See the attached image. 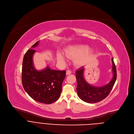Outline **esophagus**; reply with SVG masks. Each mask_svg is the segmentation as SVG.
Wrapping results in <instances>:
<instances>
[{
    "instance_id": "34e87169",
    "label": "esophagus",
    "mask_w": 134,
    "mask_h": 134,
    "mask_svg": "<svg viewBox=\"0 0 134 134\" xmlns=\"http://www.w3.org/2000/svg\"><path fill=\"white\" fill-rule=\"evenodd\" d=\"M71 74V71L69 70H67L66 71V75H70Z\"/></svg>"
}]
</instances>
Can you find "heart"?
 Returning a JSON list of instances; mask_svg holds the SVG:
<instances>
[{
    "label": "heart",
    "instance_id": "obj_1",
    "mask_svg": "<svg viewBox=\"0 0 134 134\" xmlns=\"http://www.w3.org/2000/svg\"><path fill=\"white\" fill-rule=\"evenodd\" d=\"M65 55L70 59H74V63L77 66H82L88 63L93 55V51L84 44H76L67 47L65 50ZM57 59L63 62L65 57L62 53L57 54Z\"/></svg>",
    "mask_w": 134,
    "mask_h": 134
}]
</instances>
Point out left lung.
<instances>
[{"label": "left lung", "mask_w": 134, "mask_h": 134, "mask_svg": "<svg viewBox=\"0 0 134 134\" xmlns=\"http://www.w3.org/2000/svg\"><path fill=\"white\" fill-rule=\"evenodd\" d=\"M113 77L107 84L101 87L94 86L85 81L84 76V67H82L76 71V77L77 80V86L76 90L79 98L83 101L93 103L99 102L104 99L111 92L117 79V70L112 58Z\"/></svg>", "instance_id": "obj_1"}]
</instances>
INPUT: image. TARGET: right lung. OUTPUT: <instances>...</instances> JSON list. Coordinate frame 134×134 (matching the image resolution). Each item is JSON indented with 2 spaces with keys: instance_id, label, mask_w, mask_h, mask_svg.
<instances>
[{
  "instance_id": "1",
  "label": "right lung",
  "mask_w": 134,
  "mask_h": 134,
  "mask_svg": "<svg viewBox=\"0 0 134 134\" xmlns=\"http://www.w3.org/2000/svg\"><path fill=\"white\" fill-rule=\"evenodd\" d=\"M39 42V41L36 42L32 48L36 47ZM35 52L33 49H29L24 56L22 85L33 100L42 103L51 104L55 102L60 96L66 70H52L49 66L41 70H37L33 62V56Z\"/></svg>"
}]
</instances>
